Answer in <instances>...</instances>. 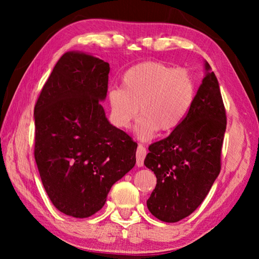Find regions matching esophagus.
<instances>
[{
    "label": "esophagus",
    "mask_w": 259,
    "mask_h": 259,
    "mask_svg": "<svg viewBox=\"0 0 259 259\" xmlns=\"http://www.w3.org/2000/svg\"><path fill=\"white\" fill-rule=\"evenodd\" d=\"M145 156H146V148L144 147L142 144H139L138 147H137V152H136V164L137 166H143L144 165V160H145Z\"/></svg>",
    "instance_id": "1"
}]
</instances>
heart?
<instances>
[{"label":"heart","mask_w":259,"mask_h":259,"mask_svg":"<svg viewBox=\"0 0 259 259\" xmlns=\"http://www.w3.org/2000/svg\"><path fill=\"white\" fill-rule=\"evenodd\" d=\"M122 88L108 91L112 123L128 129L142 114L136 133L150 140L161 130L171 133L186 119L194 104L195 83L185 68H175L159 61L134 65L122 75Z\"/></svg>","instance_id":"b5f03b06"}]
</instances>
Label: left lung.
Segmentation results:
<instances>
[{
  "instance_id": "1",
  "label": "left lung",
  "mask_w": 259,
  "mask_h": 259,
  "mask_svg": "<svg viewBox=\"0 0 259 259\" xmlns=\"http://www.w3.org/2000/svg\"><path fill=\"white\" fill-rule=\"evenodd\" d=\"M204 71L190 114L168 137L150 145L144 161L156 176L147 208L165 223L190 216L221 172L226 113L218 80L207 60Z\"/></svg>"
}]
</instances>
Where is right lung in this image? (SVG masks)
Listing matches in <instances>:
<instances>
[{
    "label": "right lung",
    "mask_w": 259,
    "mask_h": 259,
    "mask_svg": "<svg viewBox=\"0 0 259 259\" xmlns=\"http://www.w3.org/2000/svg\"><path fill=\"white\" fill-rule=\"evenodd\" d=\"M109 64L81 51L60 57L34 108L35 150L41 181L55 207L87 218L136 163L135 143L109 123L102 106Z\"/></svg>",
    "instance_id": "right-lung-1"
}]
</instances>
